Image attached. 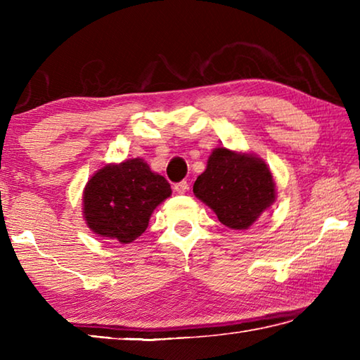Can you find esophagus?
<instances>
[{"mask_svg":"<svg viewBox=\"0 0 360 360\" xmlns=\"http://www.w3.org/2000/svg\"><path fill=\"white\" fill-rule=\"evenodd\" d=\"M188 191V184H187V181H181V182H178V184H174V192H178V193H186Z\"/></svg>","mask_w":360,"mask_h":360,"instance_id":"1","label":"esophagus"}]
</instances>
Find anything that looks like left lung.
I'll list each match as a JSON object with an SVG mask.
<instances>
[{
  "label": "left lung",
  "mask_w": 360,
  "mask_h": 360,
  "mask_svg": "<svg viewBox=\"0 0 360 360\" xmlns=\"http://www.w3.org/2000/svg\"><path fill=\"white\" fill-rule=\"evenodd\" d=\"M198 200L216 212L225 227L246 230L275 202L270 168L254 154L216 148L193 184Z\"/></svg>",
  "instance_id": "obj_1"
}]
</instances>
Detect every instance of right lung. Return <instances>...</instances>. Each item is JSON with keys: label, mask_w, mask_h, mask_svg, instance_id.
Instances as JSON below:
<instances>
[{"label": "right lung", "mask_w": 360, "mask_h": 360, "mask_svg": "<svg viewBox=\"0 0 360 360\" xmlns=\"http://www.w3.org/2000/svg\"><path fill=\"white\" fill-rule=\"evenodd\" d=\"M169 195L168 181L150 172L143 158L111 163L84 188L85 222L98 236L127 245L144 233L150 214Z\"/></svg>", "instance_id": "right-lung-1"}]
</instances>
